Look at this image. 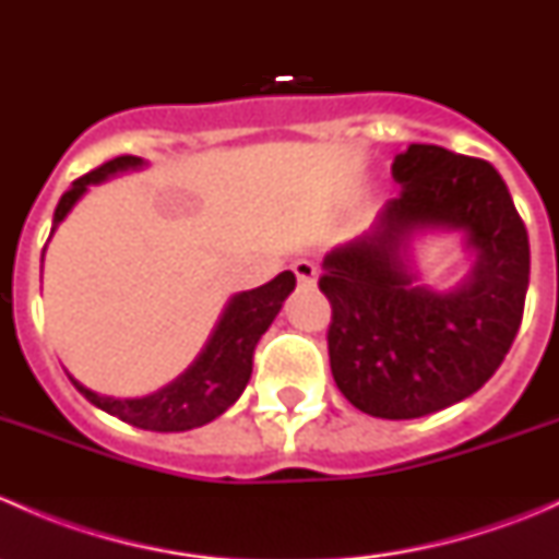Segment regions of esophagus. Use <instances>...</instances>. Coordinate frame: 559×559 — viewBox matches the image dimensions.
Instances as JSON below:
<instances>
[{
	"label": "esophagus",
	"mask_w": 559,
	"mask_h": 559,
	"mask_svg": "<svg viewBox=\"0 0 559 559\" xmlns=\"http://www.w3.org/2000/svg\"><path fill=\"white\" fill-rule=\"evenodd\" d=\"M292 270H295L300 286H313L316 278H319V270H316V264L308 262V259H297V262L292 264Z\"/></svg>",
	"instance_id": "34e87169"
}]
</instances>
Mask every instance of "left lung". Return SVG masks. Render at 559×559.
Returning a JSON list of instances; mask_svg holds the SVG:
<instances>
[{
  "mask_svg": "<svg viewBox=\"0 0 559 559\" xmlns=\"http://www.w3.org/2000/svg\"><path fill=\"white\" fill-rule=\"evenodd\" d=\"M403 183L362 238L324 257L319 289L332 306V379L354 408L419 419L478 392L514 343L530 281V243L489 162L411 143L394 156ZM462 228L477 253L452 293L416 287L402 248L414 228Z\"/></svg>",
  "mask_w": 559,
  "mask_h": 559,
  "instance_id": "1",
  "label": "left lung"
}]
</instances>
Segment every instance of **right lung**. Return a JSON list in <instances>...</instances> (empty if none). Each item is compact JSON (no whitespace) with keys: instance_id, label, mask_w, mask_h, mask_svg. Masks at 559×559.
<instances>
[{"instance_id":"1","label":"right lung","mask_w":559,"mask_h":559,"mask_svg":"<svg viewBox=\"0 0 559 559\" xmlns=\"http://www.w3.org/2000/svg\"><path fill=\"white\" fill-rule=\"evenodd\" d=\"M140 165H143L140 156H116V159L97 167V170L72 180V186L61 194L59 205H56L53 229L70 213V207L81 200L88 186L99 183L107 175L134 170ZM295 284V273L284 270L264 286L235 295L222 321H218L216 332L207 341L205 352L197 357V362L180 379H175L173 384L159 389V392L148 394V397H103V394L78 384L75 379L70 381L88 403L107 411L116 419L127 421V425L140 427V430L183 432L207 425L243 394L248 379H251L253 348H257L259 337L267 332V326L273 324V319L278 316Z\"/></svg>"}]
</instances>
